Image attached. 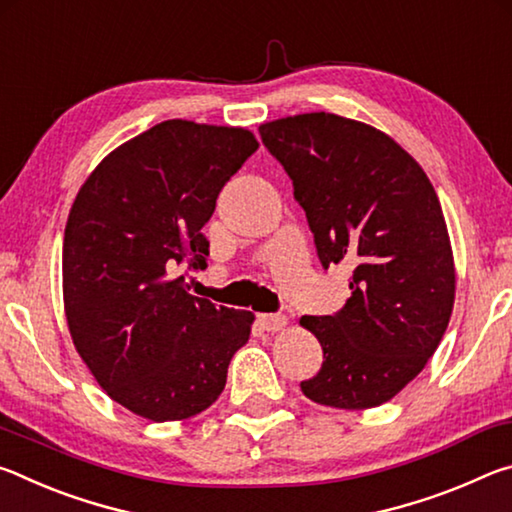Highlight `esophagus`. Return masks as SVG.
Masks as SVG:
<instances>
[{"instance_id": "34e87169", "label": "esophagus", "mask_w": 512, "mask_h": 512, "mask_svg": "<svg viewBox=\"0 0 512 512\" xmlns=\"http://www.w3.org/2000/svg\"><path fill=\"white\" fill-rule=\"evenodd\" d=\"M257 323L262 325V329H266V332H280V329L287 325V318L282 314H259Z\"/></svg>"}]
</instances>
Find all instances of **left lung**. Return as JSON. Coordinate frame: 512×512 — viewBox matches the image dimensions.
Wrapping results in <instances>:
<instances>
[{
    "mask_svg": "<svg viewBox=\"0 0 512 512\" xmlns=\"http://www.w3.org/2000/svg\"><path fill=\"white\" fill-rule=\"evenodd\" d=\"M293 183L323 268L354 266L332 316H302L323 366L302 393L334 409H372L420 375L454 307V257L427 173L377 128L332 112L259 126Z\"/></svg>",
    "mask_w": 512,
    "mask_h": 512,
    "instance_id": "left-lung-1",
    "label": "left lung"
}]
</instances>
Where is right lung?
I'll list each match as a JSON object with an SVG mask.
<instances>
[{
  "label": "right lung",
  "mask_w": 512,
  "mask_h": 512,
  "mask_svg": "<svg viewBox=\"0 0 512 512\" xmlns=\"http://www.w3.org/2000/svg\"><path fill=\"white\" fill-rule=\"evenodd\" d=\"M250 131L169 119L103 158L72 205L63 241L69 334L112 400L153 422L216 402L253 314L187 293L205 271L203 225L257 151Z\"/></svg>",
  "instance_id": "right-lung-1"
}]
</instances>
